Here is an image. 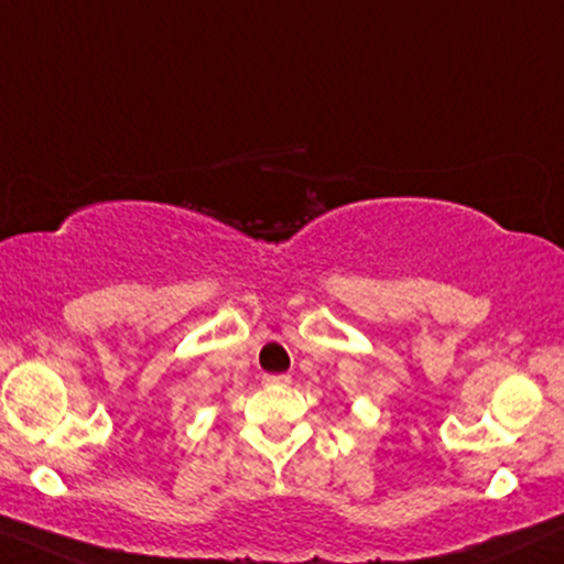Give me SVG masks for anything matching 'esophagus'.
Segmentation results:
<instances>
[{
	"instance_id": "esophagus-1",
	"label": "esophagus",
	"mask_w": 564,
	"mask_h": 564,
	"mask_svg": "<svg viewBox=\"0 0 564 564\" xmlns=\"http://www.w3.org/2000/svg\"><path fill=\"white\" fill-rule=\"evenodd\" d=\"M264 384L270 387H289L291 384V377L289 373H264Z\"/></svg>"
}]
</instances>
